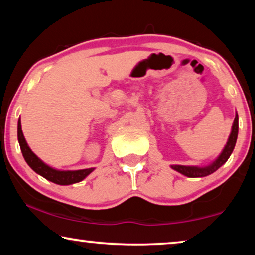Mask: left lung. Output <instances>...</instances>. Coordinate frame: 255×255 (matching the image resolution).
Listing matches in <instances>:
<instances>
[{
	"instance_id": "obj_1",
	"label": "left lung",
	"mask_w": 255,
	"mask_h": 255,
	"mask_svg": "<svg viewBox=\"0 0 255 255\" xmlns=\"http://www.w3.org/2000/svg\"><path fill=\"white\" fill-rule=\"evenodd\" d=\"M237 136H238V115L236 113L233 127H231L230 136H229V138H228V142L226 144L225 149L222 150L221 154H220L211 165H208L206 167L173 165L170 167H172L174 170H176V172L183 174V175L188 176V177H204V176L210 175V174L214 173L215 170H218L223 164H226L228 159H229V157L231 155V153H233V151L235 149V145H236Z\"/></svg>"
}]
</instances>
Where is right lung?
I'll return each instance as SVG.
<instances>
[{"label": "right lung", "instance_id": "obj_1", "mask_svg": "<svg viewBox=\"0 0 255 255\" xmlns=\"http://www.w3.org/2000/svg\"><path fill=\"white\" fill-rule=\"evenodd\" d=\"M18 142L19 145H20V150L22 155H24L25 161L27 162V165L30 168H32L35 173L39 174V175L47 178L48 181L54 182L56 184L68 185L78 183V182L82 181L83 178L88 176L94 170V168L80 170H58L48 166L47 164H44V162L29 149L28 144L24 137V134H22L20 119L18 120Z\"/></svg>", "mask_w": 255, "mask_h": 255}]
</instances>
